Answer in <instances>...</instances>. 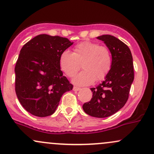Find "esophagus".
Instances as JSON below:
<instances>
[{
    "label": "esophagus",
    "instance_id": "obj_1",
    "mask_svg": "<svg viewBox=\"0 0 154 154\" xmlns=\"http://www.w3.org/2000/svg\"><path fill=\"white\" fill-rule=\"evenodd\" d=\"M81 88H79V87H76V86H74L73 87V90L75 91H79V90H80Z\"/></svg>",
    "mask_w": 154,
    "mask_h": 154
}]
</instances>
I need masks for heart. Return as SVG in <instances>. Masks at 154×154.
<instances>
[{
	"mask_svg": "<svg viewBox=\"0 0 154 154\" xmlns=\"http://www.w3.org/2000/svg\"><path fill=\"white\" fill-rule=\"evenodd\" d=\"M111 65L110 50L106 46L88 40L76 45L73 53L64 51L59 56L60 68L67 77L75 76L82 66L84 70L73 80L79 85H87L94 80H102L110 72Z\"/></svg>",
	"mask_w": 154,
	"mask_h": 154,
	"instance_id": "heart-1",
	"label": "heart"
}]
</instances>
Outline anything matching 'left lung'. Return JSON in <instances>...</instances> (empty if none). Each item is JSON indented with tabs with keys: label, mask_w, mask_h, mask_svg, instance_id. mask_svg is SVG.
Instances as JSON below:
<instances>
[{
	"label": "left lung",
	"mask_w": 154,
	"mask_h": 154,
	"mask_svg": "<svg viewBox=\"0 0 154 154\" xmlns=\"http://www.w3.org/2000/svg\"><path fill=\"white\" fill-rule=\"evenodd\" d=\"M111 51L112 65L105 80L97 87L91 88L93 98L83 104V110L91 116L104 118L121 109L129 98L134 79L132 56L125 43L109 35L97 38Z\"/></svg>",
	"instance_id": "left-lung-1"
}]
</instances>
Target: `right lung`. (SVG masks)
Here are the masks:
<instances>
[{
	"mask_svg": "<svg viewBox=\"0 0 154 154\" xmlns=\"http://www.w3.org/2000/svg\"><path fill=\"white\" fill-rule=\"evenodd\" d=\"M73 44L66 38L39 35L21 49L15 66V91L26 111L45 117L53 114L65 92L72 91L59 66V56Z\"/></svg>",
	"mask_w": 154,
	"mask_h": 154,
	"instance_id": "add662e5",
	"label": "right lung"
}]
</instances>
